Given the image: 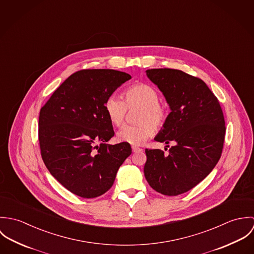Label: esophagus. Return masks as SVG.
<instances>
[{
    "instance_id": "obj_1",
    "label": "esophagus",
    "mask_w": 254,
    "mask_h": 254,
    "mask_svg": "<svg viewBox=\"0 0 254 254\" xmlns=\"http://www.w3.org/2000/svg\"><path fill=\"white\" fill-rule=\"evenodd\" d=\"M132 150H133V152H139V151H142L143 149L141 147L137 146V145H133L132 146Z\"/></svg>"
}]
</instances>
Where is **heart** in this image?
I'll use <instances>...</instances> for the list:
<instances>
[{
	"label": "heart",
	"mask_w": 254,
	"mask_h": 254,
	"mask_svg": "<svg viewBox=\"0 0 254 254\" xmlns=\"http://www.w3.org/2000/svg\"><path fill=\"white\" fill-rule=\"evenodd\" d=\"M139 125L124 126L117 133L119 142L130 145H142L155 132V126L161 127L167 118L166 106L158 101L157 91L144 83L130 86L124 92V102L118 97L111 96L105 104L109 121L116 127L123 124L127 109H138Z\"/></svg>",
	"instance_id": "b5f03b06"
}]
</instances>
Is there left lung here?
<instances>
[{
  "instance_id": "1",
  "label": "left lung",
  "mask_w": 254,
  "mask_h": 254,
  "mask_svg": "<svg viewBox=\"0 0 254 254\" xmlns=\"http://www.w3.org/2000/svg\"><path fill=\"white\" fill-rule=\"evenodd\" d=\"M145 72L171 110L154 140L174 144L168 154L145 149V179L154 190L178 195L202 181L217 164L226 132L223 111L201 79L170 68Z\"/></svg>"
}]
</instances>
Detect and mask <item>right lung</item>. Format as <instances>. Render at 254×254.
Returning <instances> with one entry per match:
<instances>
[{"mask_svg": "<svg viewBox=\"0 0 254 254\" xmlns=\"http://www.w3.org/2000/svg\"><path fill=\"white\" fill-rule=\"evenodd\" d=\"M130 79V74L113 69L77 71L40 110L43 161L55 179L78 196L93 198L108 191L132 153L127 143L107 144L114 131L105 109L113 92Z\"/></svg>", "mask_w": 254, "mask_h": 254, "instance_id": "obj_1", "label": "right lung"}]
</instances>
